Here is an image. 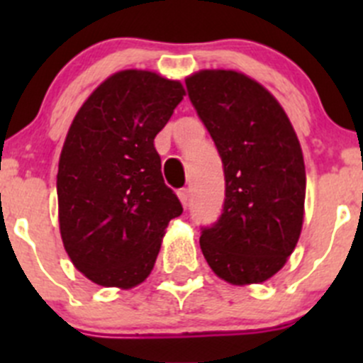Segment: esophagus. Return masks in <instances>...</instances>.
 <instances>
[{"instance_id": "34e87169", "label": "esophagus", "mask_w": 363, "mask_h": 363, "mask_svg": "<svg viewBox=\"0 0 363 363\" xmlns=\"http://www.w3.org/2000/svg\"><path fill=\"white\" fill-rule=\"evenodd\" d=\"M177 196H179V200L182 202V205H184V207H188V205H189V189L188 188L179 189Z\"/></svg>"}]
</instances>
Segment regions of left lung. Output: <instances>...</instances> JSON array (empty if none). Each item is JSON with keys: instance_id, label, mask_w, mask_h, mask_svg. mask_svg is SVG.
Here are the masks:
<instances>
[{"instance_id": "obj_1", "label": "left lung", "mask_w": 363, "mask_h": 363, "mask_svg": "<svg viewBox=\"0 0 363 363\" xmlns=\"http://www.w3.org/2000/svg\"><path fill=\"white\" fill-rule=\"evenodd\" d=\"M186 87L225 172L223 212L202 228L200 247L226 283H263L283 269L302 230L298 138L279 101L244 73L202 69Z\"/></svg>"}]
</instances>
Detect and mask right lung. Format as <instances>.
Wrapping results in <instances>:
<instances>
[{
    "instance_id": "right-lung-1",
    "label": "right lung",
    "mask_w": 363,
    "mask_h": 363,
    "mask_svg": "<svg viewBox=\"0 0 363 363\" xmlns=\"http://www.w3.org/2000/svg\"><path fill=\"white\" fill-rule=\"evenodd\" d=\"M184 87L145 69L113 73L69 126L57 170L60 230L77 270L100 286L133 288L151 274L170 219L155 138Z\"/></svg>"
}]
</instances>
